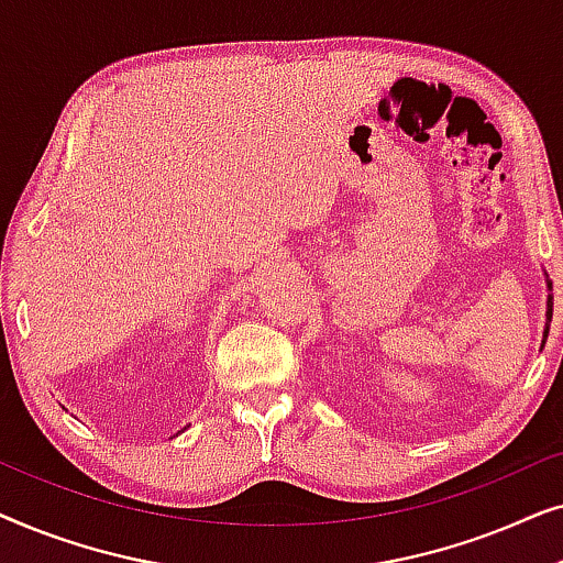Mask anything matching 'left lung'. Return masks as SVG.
Instances as JSON below:
<instances>
[{"label":"left lung","mask_w":563,"mask_h":563,"mask_svg":"<svg viewBox=\"0 0 563 563\" xmlns=\"http://www.w3.org/2000/svg\"><path fill=\"white\" fill-rule=\"evenodd\" d=\"M549 289H553L551 284H549ZM551 314H553V297L549 295V312H545V318H549V322H551ZM543 338H549V325H545V335Z\"/></svg>","instance_id":"8db88e82"}]
</instances>
